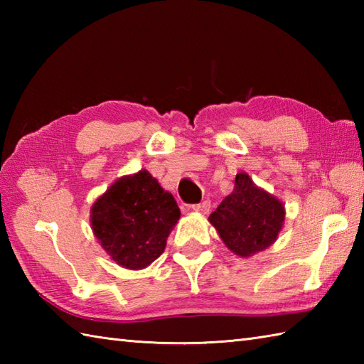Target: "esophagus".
Listing matches in <instances>:
<instances>
[{
  "mask_svg": "<svg viewBox=\"0 0 364 364\" xmlns=\"http://www.w3.org/2000/svg\"><path fill=\"white\" fill-rule=\"evenodd\" d=\"M210 208H211L210 200H205V202H202V203H196V205H192V206H191V210H192V211H196V213L206 214L208 211H210Z\"/></svg>",
  "mask_w": 364,
  "mask_h": 364,
  "instance_id": "esophagus-1",
  "label": "esophagus"
}]
</instances>
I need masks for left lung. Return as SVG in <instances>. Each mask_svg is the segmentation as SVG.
Listing matches in <instances>:
<instances>
[{
    "label": "left lung",
    "instance_id": "1",
    "mask_svg": "<svg viewBox=\"0 0 364 364\" xmlns=\"http://www.w3.org/2000/svg\"><path fill=\"white\" fill-rule=\"evenodd\" d=\"M208 220L231 252L247 258L277 241L283 228L284 206L241 172L236 175L233 192L222 200Z\"/></svg>",
    "mask_w": 364,
    "mask_h": 364
}]
</instances>
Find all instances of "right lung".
Listing matches in <instances>:
<instances>
[{
    "label": "right lung",
    "mask_w": 364,
    "mask_h": 364,
    "mask_svg": "<svg viewBox=\"0 0 364 364\" xmlns=\"http://www.w3.org/2000/svg\"><path fill=\"white\" fill-rule=\"evenodd\" d=\"M173 196L146 170L122 176L90 210L94 235L119 266L144 269L164 252L180 219Z\"/></svg>",
    "instance_id": "obj_1"
}]
</instances>
